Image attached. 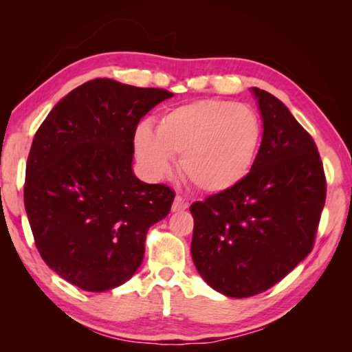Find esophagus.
Here are the masks:
<instances>
[{"instance_id": "esophagus-1", "label": "esophagus", "mask_w": 352, "mask_h": 352, "mask_svg": "<svg viewBox=\"0 0 352 352\" xmlns=\"http://www.w3.org/2000/svg\"><path fill=\"white\" fill-rule=\"evenodd\" d=\"M188 206H189L188 200H184V199L182 197V195H177L175 200H174V204H172V211H174V212H177V211H184Z\"/></svg>"}]
</instances>
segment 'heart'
<instances>
[{"label":"heart","mask_w":352,"mask_h":352,"mask_svg":"<svg viewBox=\"0 0 352 352\" xmlns=\"http://www.w3.org/2000/svg\"><path fill=\"white\" fill-rule=\"evenodd\" d=\"M262 135L261 118L250 107L201 99L163 113L155 133L147 126L138 127L133 142L151 175H166L172 158H182L183 175L195 189L220 194L250 174Z\"/></svg>","instance_id":"b5f03b06"}]
</instances>
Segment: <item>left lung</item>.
Listing matches in <instances>:
<instances>
[{"label":"left lung","mask_w":352,"mask_h":352,"mask_svg":"<svg viewBox=\"0 0 352 352\" xmlns=\"http://www.w3.org/2000/svg\"><path fill=\"white\" fill-rule=\"evenodd\" d=\"M264 135L250 174L195 201L190 254L200 276L226 296L262 294L312 252L326 177L312 136L281 100L259 88Z\"/></svg>","instance_id":"left-lung-1"}]
</instances>
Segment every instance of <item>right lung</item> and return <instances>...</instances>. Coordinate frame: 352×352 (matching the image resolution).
Returning <instances> with one entry per match:
<instances>
[{
    "mask_svg": "<svg viewBox=\"0 0 352 352\" xmlns=\"http://www.w3.org/2000/svg\"><path fill=\"white\" fill-rule=\"evenodd\" d=\"M172 96L94 79L68 93L34 136L25 208L35 247L82 290L129 281L144 258L148 228L170 211L174 190L138 180L132 160L141 118Z\"/></svg>",
    "mask_w": 352,
    "mask_h": 352,
    "instance_id": "add662e5",
    "label": "right lung"
}]
</instances>
